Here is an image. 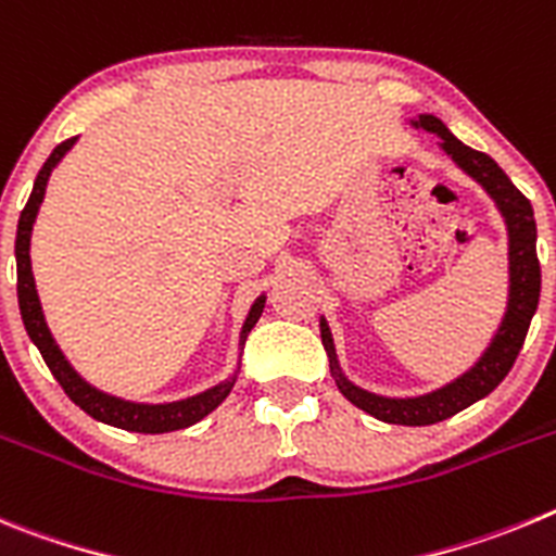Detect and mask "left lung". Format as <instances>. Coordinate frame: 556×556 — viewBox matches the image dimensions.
Returning <instances> with one entry per match:
<instances>
[{"mask_svg": "<svg viewBox=\"0 0 556 556\" xmlns=\"http://www.w3.org/2000/svg\"><path fill=\"white\" fill-rule=\"evenodd\" d=\"M415 127H424L427 132L438 135L443 152L452 154L454 163L465 174H471L484 191L493 197L498 210H502L509 232V302L496 338H493L488 352L482 354V359L473 365L471 371L454 379L446 388H440L434 393H427V396L418 399L374 396L368 390H359L352 382H346L338 368V359H334L332 334H329L327 321L321 318V340L329 354V368H332L340 393L354 407L365 409V413L374 415V418H379L384 424H399V427H429V424L446 421V418L457 415L459 409L471 407L473 402L488 396L490 390H496L498 382L513 368L518 352H521L540 299V263L538 249H534L538 229H534V213L529 199L509 182V177L498 168L496 160L488 157L484 152H477V149L465 147L463 141H457L440 118L421 116L415 122Z\"/></svg>", "mask_w": 556, "mask_h": 556, "instance_id": "8db88e82", "label": "left lung"}]
</instances>
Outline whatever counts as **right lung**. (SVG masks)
I'll use <instances>...</instances> for the list:
<instances>
[{
  "mask_svg": "<svg viewBox=\"0 0 556 556\" xmlns=\"http://www.w3.org/2000/svg\"><path fill=\"white\" fill-rule=\"evenodd\" d=\"M77 138H68V141L58 143L54 152L49 154V160L43 163V168L38 172L33 185V193H29L27 204L22 210V218H18V232H16V271H18V309H22V321L27 327V334L33 338V343L41 352L43 363L49 365V371L52 377L58 379L60 388L66 390V396L72 399L77 407H83L85 413L97 418V421L110 424V427L127 429V432H143V434H163V432H174V429H185L191 427V424L202 421L204 415L213 413L224 399L229 396V390H232L235 379L229 382L216 384V388L204 390L199 396L185 399V402H172V404H135V402H124V399L108 396L102 390L91 388V384L85 382V379L77 377L68 359L63 357V352L58 349L54 338L49 334L47 321H43L41 313V302H38V293H35V279H33V266H29V235H33V224L35 216H38V207L43 202V193H47V182L52 168L58 166L63 154L74 147ZM263 304H266V296H260L257 302L252 304L249 309V318L243 324L241 338L247 340L249 329L257 324L260 313H263Z\"/></svg>",
  "mask_w": 556,
  "mask_h": 556,
  "instance_id": "right-lung-1",
  "label": "right lung"
}]
</instances>
